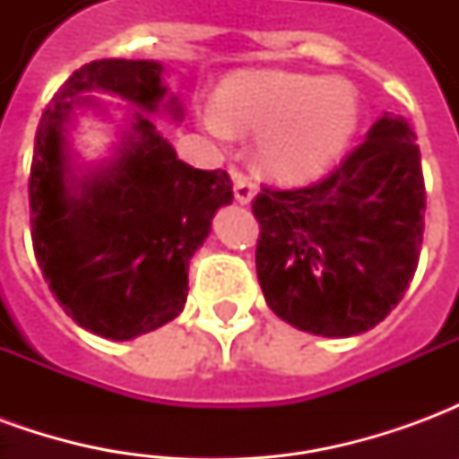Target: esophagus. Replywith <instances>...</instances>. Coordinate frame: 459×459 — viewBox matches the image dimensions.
<instances>
[{"mask_svg": "<svg viewBox=\"0 0 459 459\" xmlns=\"http://www.w3.org/2000/svg\"><path fill=\"white\" fill-rule=\"evenodd\" d=\"M230 174H233V194H236V201L246 206V204L255 199V184L238 169H233Z\"/></svg>", "mask_w": 459, "mask_h": 459, "instance_id": "34e87169", "label": "esophagus"}]
</instances>
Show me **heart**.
<instances>
[{
	"label": "heart",
	"instance_id": "1",
	"mask_svg": "<svg viewBox=\"0 0 459 459\" xmlns=\"http://www.w3.org/2000/svg\"><path fill=\"white\" fill-rule=\"evenodd\" d=\"M204 127L216 140L258 134L255 164L280 184H305L342 157L359 130L361 100L351 83L292 71H240L206 105Z\"/></svg>",
	"mask_w": 459,
	"mask_h": 459
}]
</instances>
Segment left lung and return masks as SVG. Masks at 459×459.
<instances>
[{"label": "left lung", "mask_w": 459, "mask_h": 459, "mask_svg": "<svg viewBox=\"0 0 459 459\" xmlns=\"http://www.w3.org/2000/svg\"><path fill=\"white\" fill-rule=\"evenodd\" d=\"M255 268L268 307L317 337L368 332L403 299L423 243L413 127L384 113L337 169L305 189L263 186Z\"/></svg>", "instance_id": "1"}]
</instances>
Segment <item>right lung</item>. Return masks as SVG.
<instances>
[{"label": "right lung", "mask_w": 459, "mask_h": 459, "mask_svg": "<svg viewBox=\"0 0 459 459\" xmlns=\"http://www.w3.org/2000/svg\"><path fill=\"white\" fill-rule=\"evenodd\" d=\"M91 92L130 102L114 157L81 168L67 142L78 109L107 114ZM184 117L160 61L103 58L78 68L39 122L29 179L39 268L65 315L98 337L127 342L179 317L189 260L211 219L233 201L223 169L177 157L150 115Z\"/></svg>", "instance_id": "add662e5"}]
</instances>
